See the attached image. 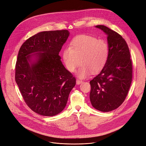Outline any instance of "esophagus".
<instances>
[{
	"label": "esophagus",
	"mask_w": 146,
	"mask_h": 146,
	"mask_svg": "<svg viewBox=\"0 0 146 146\" xmlns=\"http://www.w3.org/2000/svg\"><path fill=\"white\" fill-rule=\"evenodd\" d=\"M82 82V80H79V79H77V80H76V84H77V85H80V84H81Z\"/></svg>",
	"instance_id": "esophagus-1"
}]
</instances>
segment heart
Here are the masks:
<instances>
[{
  "instance_id": "1",
  "label": "heart",
  "mask_w": 146,
  "mask_h": 146,
  "mask_svg": "<svg viewBox=\"0 0 146 146\" xmlns=\"http://www.w3.org/2000/svg\"><path fill=\"white\" fill-rule=\"evenodd\" d=\"M62 56L70 72H74L79 64H81L77 75L84 78L91 72L98 73L105 67L110 56V48L104 40L88 35H80L74 37L69 46L63 50Z\"/></svg>"
}]
</instances>
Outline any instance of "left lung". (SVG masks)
I'll use <instances>...</instances> for the list:
<instances>
[{
  "mask_svg": "<svg viewBox=\"0 0 146 146\" xmlns=\"http://www.w3.org/2000/svg\"><path fill=\"white\" fill-rule=\"evenodd\" d=\"M107 35L110 56L105 67L90 84L92 107L101 112L112 111L124 102L132 81V63L125 40L116 31L97 25Z\"/></svg>",
  "mask_w": 146,
  "mask_h": 146,
  "instance_id": "8db88e82",
  "label": "left lung"
}]
</instances>
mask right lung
<instances>
[{"instance_id": "right-lung-1", "label": "right lung", "mask_w": 146, "mask_h": 146, "mask_svg": "<svg viewBox=\"0 0 146 146\" xmlns=\"http://www.w3.org/2000/svg\"><path fill=\"white\" fill-rule=\"evenodd\" d=\"M67 30L42 31L31 36L19 51L15 80L24 101L34 112L53 116L65 108L76 78L58 55Z\"/></svg>"}]
</instances>
